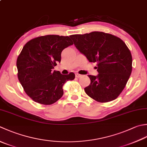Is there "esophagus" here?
I'll return each mask as SVG.
<instances>
[{"label":"esophagus","instance_id":"34e87169","mask_svg":"<svg viewBox=\"0 0 147 147\" xmlns=\"http://www.w3.org/2000/svg\"><path fill=\"white\" fill-rule=\"evenodd\" d=\"M82 75H81V74H78V73L75 74V76H76V78H78L82 77Z\"/></svg>","mask_w":147,"mask_h":147}]
</instances>
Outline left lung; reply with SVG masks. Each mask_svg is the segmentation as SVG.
<instances>
[{"label": "left lung", "instance_id": "obj_1", "mask_svg": "<svg viewBox=\"0 0 147 147\" xmlns=\"http://www.w3.org/2000/svg\"><path fill=\"white\" fill-rule=\"evenodd\" d=\"M80 52L97 63V76L88 75L85 88L89 97L100 102L115 100L125 87L132 71L130 50L121 39L102 32L70 36Z\"/></svg>", "mask_w": 147, "mask_h": 147}]
</instances>
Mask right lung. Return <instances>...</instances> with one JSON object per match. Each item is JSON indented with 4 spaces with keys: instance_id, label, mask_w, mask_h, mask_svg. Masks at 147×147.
<instances>
[{
    "instance_id": "add662e5",
    "label": "right lung",
    "mask_w": 147,
    "mask_h": 147,
    "mask_svg": "<svg viewBox=\"0 0 147 147\" xmlns=\"http://www.w3.org/2000/svg\"><path fill=\"white\" fill-rule=\"evenodd\" d=\"M69 36L47 35L27 42L16 61L18 80L30 98L40 104L50 105L64 94L62 87L75 74H62L53 71L61 61L62 50L73 45Z\"/></svg>"
}]
</instances>
